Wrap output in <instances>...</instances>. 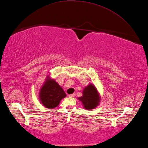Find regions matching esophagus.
Returning <instances> with one entry per match:
<instances>
[{
    "label": "esophagus",
    "instance_id": "esophagus-1",
    "mask_svg": "<svg viewBox=\"0 0 148 148\" xmlns=\"http://www.w3.org/2000/svg\"><path fill=\"white\" fill-rule=\"evenodd\" d=\"M75 93H72V94H70V95H68V96H69L70 97H73L74 96H75Z\"/></svg>",
    "mask_w": 148,
    "mask_h": 148
}]
</instances>
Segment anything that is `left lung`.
<instances>
[{
	"instance_id": "8db88e82",
	"label": "left lung",
	"mask_w": 148,
	"mask_h": 148,
	"mask_svg": "<svg viewBox=\"0 0 148 148\" xmlns=\"http://www.w3.org/2000/svg\"><path fill=\"white\" fill-rule=\"evenodd\" d=\"M78 99L86 109H92L99 105L100 97L94 85L90 84L83 91V96Z\"/></svg>"
}]
</instances>
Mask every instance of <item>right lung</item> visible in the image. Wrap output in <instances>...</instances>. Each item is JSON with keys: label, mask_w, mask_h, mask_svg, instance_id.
Returning <instances> with one entry per match:
<instances>
[{"label": "right lung", "mask_w": 148, "mask_h": 148, "mask_svg": "<svg viewBox=\"0 0 148 148\" xmlns=\"http://www.w3.org/2000/svg\"><path fill=\"white\" fill-rule=\"evenodd\" d=\"M66 95L63 88L54 80L48 77L39 92V98L43 106L48 109H53Z\"/></svg>", "instance_id": "right-lung-1"}]
</instances>
